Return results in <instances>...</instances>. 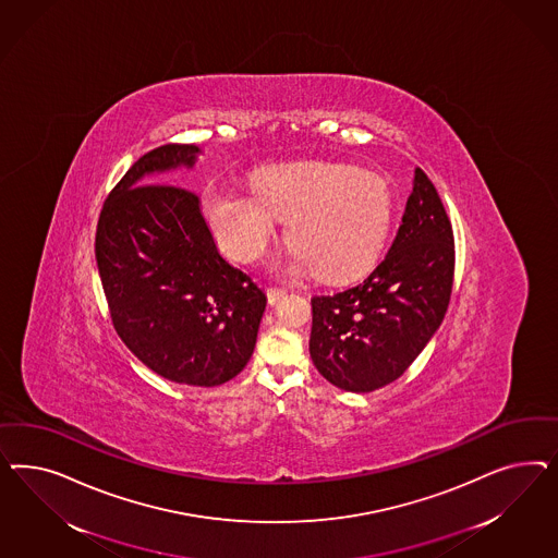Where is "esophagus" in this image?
Instances as JSON below:
<instances>
[{
  "label": "esophagus",
  "instance_id": "obj_1",
  "mask_svg": "<svg viewBox=\"0 0 558 558\" xmlns=\"http://www.w3.org/2000/svg\"><path fill=\"white\" fill-rule=\"evenodd\" d=\"M266 294H268V303L278 304L287 296V290H282V288H268Z\"/></svg>",
  "mask_w": 558,
  "mask_h": 558
}]
</instances>
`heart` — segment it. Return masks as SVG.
I'll return each instance as SVG.
<instances>
[{
    "label": "heart",
    "mask_w": 558,
    "mask_h": 558,
    "mask_svg": "<svg viewBox=\"0 0 558 558\" xmlns=\"http://www.w3.org/2000/svg\"><path fill=\"white\" fill-rule=\"evenodd\" d=\"M389 184L343 163H301L262 171L255 192L225 187L206 198V215L222 250L241 262L264 254L287 220L290 274L315 270L348 280L366 270L389 233Z\"/></svg>",
    "instance_id": "heart-1"
}]
</instances>
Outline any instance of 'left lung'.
<instances>
[{"label":"left lung","instance_id":"left-lung-1","mask_svg":"<svg viewBox=\"0 0 558 558\" xmlns=\"http://www.w3.org/2000/svg\"><path fill=\"white\" fill-rule=\"evenodd\" d=\"M452 278V225L438 190L415 168L389 254L364 282L311 299L313 364L323 378L350 392L397 380L444 322Z\"/></svg>","mask_w":558,"mask_h":558}]
</instances>
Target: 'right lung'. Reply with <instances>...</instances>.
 <instances>
[{
    "label": "right lung",
    "mask_w": 558,
    "mask_h": 558,
    "mask_svg": "<svg viewBox=\"0 0 558 558\" xmlns=\"http://www.w3.org/2000/svg\"><path fill=\"white\" fill-rule=\"evenodd\" d=\"M201 153L163 145L124 173L101 208L96 259L126 348L171 383L219 387L254 354L266 294L220 255L198 196L159 184Z\"/></svg>",
    "instance_id": "obj_1"
}]
</instances>
